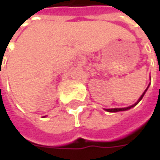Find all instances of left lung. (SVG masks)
<instances>
[{
	"label": "left lung",
	"instance_id": "1",
	"mask_svg": "<svg viewBox=\"0 0 160 160\" xmlns=\"http://www.w3.org/2000/svg\"><path fill=\"white\" fill-rule=\"evenodd\" d=\"M148 88V87H147ZM147 90V89H146ZM146 90L144 91V92L142 94V96L139 98V100L137 101V103H135L134 105H132V106H131V107H128V108H111V109H106L107 111H108V112H118V111H125V110H128V109H130V108H133L134 106H136L141 100H142V98L144 97V93H145V92H146Z\"/></svg>",
	"mask_w": 160,
	"mask_h": 160
}]
</instances>
